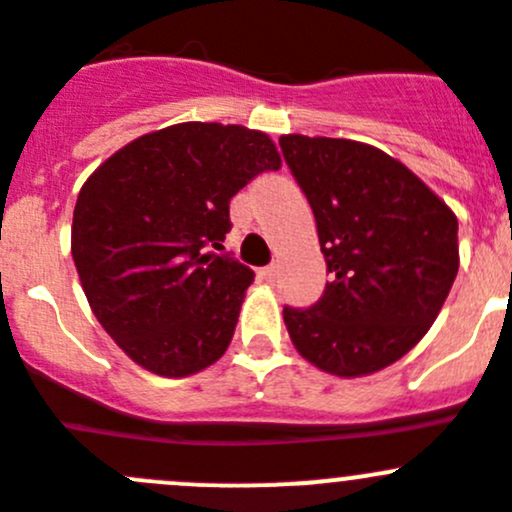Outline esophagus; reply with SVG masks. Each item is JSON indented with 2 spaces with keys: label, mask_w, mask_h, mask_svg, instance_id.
Here are the masks:
<instances>
[{
  "label": "esophagus",
  "mask_w": 512,
  "mask_h": 512,
  "mask_svg": "<svg viewBox=\"0 0 512 512\" xmlns=\"http://www.w3.org/2000/svg\"><path fill=\"white\" fill-rule=\"evenodd\" d=\"M259 274H261V279L271 281V279H274V276H276V266H274V264H271V266H264V269H261Z\"/></svg>",
  "instance_id": "esophagus-1"
}]
</instances>
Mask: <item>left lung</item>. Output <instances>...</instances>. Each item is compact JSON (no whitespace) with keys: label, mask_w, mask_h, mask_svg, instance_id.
<instances>
[{"label":"left lung","mask_w":512,"mask_h":512,"mask_svg":"<svg viewBox=\"0 0 512 512\" xmlns=\"http://www.w3.org/2000/svg\"><path fill=\"white\" fill-rule=\"evenodd\" d=\"M279 145L332 276L309 309L284 306L291 342L337 377L379 372L425 337L450 294L460 266L455 213L367 143L281 135Z\"/></svg>","instance_id":"obj_1"}]
</instances>
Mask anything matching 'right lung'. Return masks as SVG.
Instances as JSON below:
<instances>
[{
	"label": "right lung",
	"instance_id": "1",
	"mask_svg": "<svg viewBox=\"0 0 512 512\" xmlns=\"http://www.w3.org/2000/svg\"><path fill=\"white\" fill-rule=\"evenodd\" d=\"M279 168L261 130L180 123L140 135L85 180L72 259L92 314L135 364L188 377L223 357L253 271L211 248L231 231V198Z\"/></svg>",
	"mask_w": 512,
	"mask_h": 512
}]
</instances>
